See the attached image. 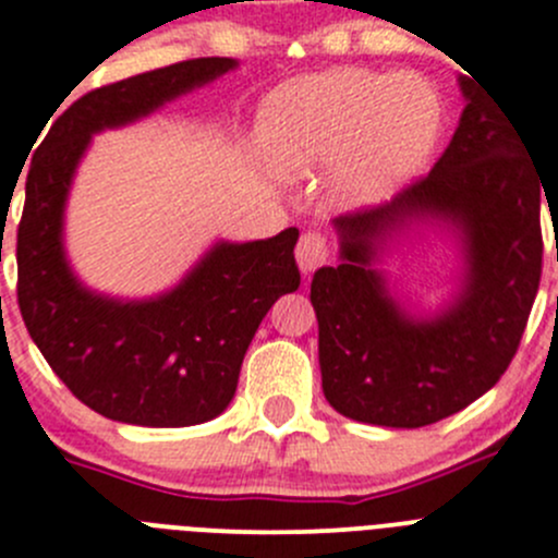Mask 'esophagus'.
<instances>
[{"label":"esophagus","instance_id":"34e87169","mask_svg":"<svg viewBox=\"0 0 558 558\" xmlns=\"http://www.w3.org/2000/svg\"><path fill=\"white\" fill-rule=\"evenodd\" d=\"M329 258V240L322 231H307L296 242V264H300L302 272H313L322 264H327Z\"/></svg>","mask_w":558,"mask_h":558}]
</instances>
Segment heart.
<instances>
[{"mask_svg": "<svg viewBox=\"0 0 558 558\" xmlns=\"http://www.w3.org/2000/svg\"><path fill=\"white\" fill-rule=\"evenodd\" d=\"M445 128L423 75L338 68L280 86L262 111V144L286 174L335 163L338 196L373 204L423 169Z\"/></svg>", "mask_w": 558, "mask_h": 558, "instance_id": "b5f03b06", "label": "heart"}]
</instances>
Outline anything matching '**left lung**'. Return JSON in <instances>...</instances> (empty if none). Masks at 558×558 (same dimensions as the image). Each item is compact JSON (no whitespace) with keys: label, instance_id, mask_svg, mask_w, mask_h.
<instances>
[{"label":"left lung","instance_id":"8db88e82","mask_svg":"<svg viewBox=\"0 0 558 558\" xmlns=\"http://www.w3.org/2000/svg\"><path fill=\"white\" fill-rule=\"evenodd\" d=\"M461 86V124L428 177L335 218L340 264L313 275L324 395L356 423L423 428L466 409L505 376L537 296L543 174L496 97ZM414 217L452 219L468 236L464 291L434 319L405 317L369 269L375 240Z\"/></svg>","mask_w":558,"mask_h":558}]
</instances>
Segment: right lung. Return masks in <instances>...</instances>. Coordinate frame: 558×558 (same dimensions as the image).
<instances>
[{
	"label": "right lung",
	"instance_id": "obj_1",
	"mask_svg": "<svg viewBox=\"0 0 558 558\" xmlns=\"http://www.w3.org/2000/svg\"><path fill=\"white\" fill-rule=\"evenodd\" d=\"M234 64L185 59L86 92L51 124L26 171L15 242L21 318L64 387L117 423L182 428L218 416L262 318L300 286L296 229L220 242L174 291L149 302L89 294L64 262V198L92 133L133 122Z\"/></svg>",
	"mask_w": 558,
	"mask_h": 558
}]
</instances>
